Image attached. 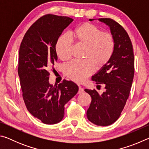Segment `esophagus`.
I'll list each match as a JSON object with an SVG mask.
<instances>
[{
    "label": "esophagus",
    "instance_id": "esophagus-1",
    "mask_svg": "<svg viewBox=\"0 0 149 149\" xmlns=\"http://www.w3.org/2000/svg\"><path fill=\"white\" fill-rule=\"evenodd\" d=\"M84 92V89H83V88H81V87H79V90H78V93L80 94V93H81Z\"/></svg>",
    "mask_w": 149,
    "mask_h": 149
}]
</instances>
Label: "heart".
<instances>
[{"label":"heart","mask_w":149,"mask_h":149,"mask_svg":"<svg viewBox=\"0 0 149 149\" xmlns=\"http://www.w3.org/2000/svg\"><path fill=\"white\" fill-rule=\"evenodd\" d=\"M72 42L85 49L84 60L72 62L64 68L65 75L77 83L84 81L94 69L100 70L107 66L114 52V36L89 23L79 25L70 33L69 37L63 35L58 39L55 49L58 57L62 61L70 58Z\"/></svg>","instance_id":"obj_1"}]
</instances>
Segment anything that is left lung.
Returning <instances> with one entry per match:
<instances>
[{
  "mask_svg": "<svg viewBox=\"0 0 149 149\" xmlns=\"http://www.w3.org/2000/svg\"><path fill=\"white\" fill-rule=\"evenodd\" d=\"M99 20L110 27L115 41L114 52L107 66L91 78L97 84H104V91H85L92 99L87 111L88 120L97 125L107 126L119 118L129 97L134 76V54L129 35L122 26L110 18Z\"/></svg>",
  "mask_w": 149,
  "mask_h": 149,
  "instance_id": "obj_1",
  "label": "left lung"
}]
</instances>
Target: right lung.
Here are the masks:
<instances>
[{
  "label": "right lung",
  "mask_w": 149,
  "mask_h": 149,
  "mask_svg": "<svg viewBox=\"0 0 149 149\" xmlns=\"http://www.w3.org/2000/svg\"><path fill=\"white\" fill-rule=\"evenodd\" d=\"M74 21L66 16L47 14L25 34L19 50L18 75L27 109L45 124H55L64 116V105L77 94V85L64 80L49 84V70L57 61L56 42Z\"/></svg>",
  "instance_id": "obj_1"
}]
</instances>
